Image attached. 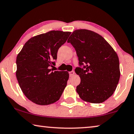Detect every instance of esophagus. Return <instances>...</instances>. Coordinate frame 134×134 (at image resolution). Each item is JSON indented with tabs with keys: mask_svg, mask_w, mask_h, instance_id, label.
<instances>
[{
	"mask_svg": "<svg viewBox=\"0 0 134 134\" xmlns=\"http://www.w3.org/2000/svg\"><path fill=\"white\" fill-rule=\"evenodd\" d=\"M75 71H70L69 72V75L70 77H71V76H73L74 75H75Z\"/></svg>",
	"mask_w": 134,
	"mask_h": 134,
	"instance_id": "1",
	"label": "esophagus"
}]
</instances>
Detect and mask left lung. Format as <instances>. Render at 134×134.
<instances>
[{"label":"left lung","mask_w":134,"mask_h":134,"mask_svg":"<svg viewBox=\"0 0 134 134\" xmlns=\"http://www.w3.org/2000/svg\"><path fill=\"white\" fill-rule=\"evenodd\" d=\"M67 42L75 48L78 57L80 67L75 72L80 83L76 91L80 98L96 104L107 100L113 94L120 79L116 52L101 36L88 30L74 31Z\"/></svg>","instance_id":"left-lung-1"}]
</instances>
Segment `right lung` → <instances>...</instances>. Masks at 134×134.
Wrapping results in <instances>:
<instances>
[{
    "label": "right lung",
    "instance_id": "add662e5",
    "mask_svg": "<svg viewBox=\"0 0 134 134\" xmlns=\"http://www.w3.org/2000/svg\"><path fill=\"white\" fill-rule=\"evenodd\" d=\"M70 32L52 30L30 39L16 57V76L27 98L45 105L58 100L67 86V71H54L58 49Z\"/></svg>",
    "mask_w": 134,
    "mask_h": 134
}]
</instances>
